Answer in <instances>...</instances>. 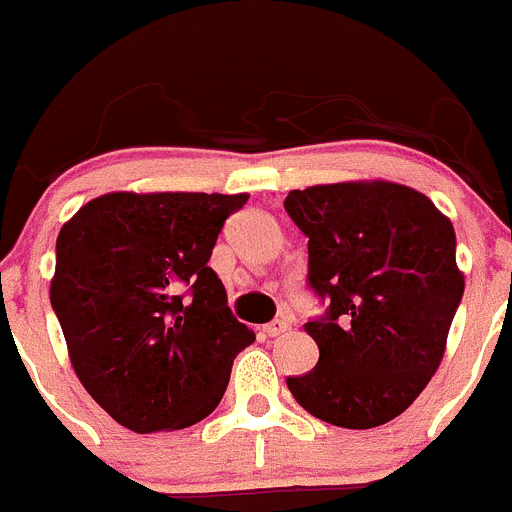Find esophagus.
<instances>
[{
  "label": "esophagus",
  "instance_id": "esophagus-1",
  "mask_svg": "<svg viewBox=\"0 0 512 512\" xmlns=\"http://www.w3.org/2000/svg\"><path fill=\"white\" fill-rule=\"evenodd\" d=\"M287 328H289L287 320H271V323H266L264 328H261V333H264V336H269V338H274V336H282Z\"/></svg>",
  "mask_w": 512,
  "mask_h": 512
}]
</instances>
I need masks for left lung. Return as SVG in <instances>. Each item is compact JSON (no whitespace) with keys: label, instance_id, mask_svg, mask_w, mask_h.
Segmentation results:
<instances>
[{"label":"left lung","instance_id":"obj_1","mask_svg":"<svg viewBox=\"0 0 512 512\" xmlns=\"http://www.w3.org/2000/svg\"><path fill=\"white\" fill-rule=\"evenodd\" d=\"M284 210L305 233L307 287L325 307L305 323L318 364L287 377L289 392L330 425L390 423L436 374L464 295L454 225L392 182L295 189Z\"/></svg>","mask_w":512,"mask_h":512}]
</instances>
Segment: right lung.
Wrapping results in <instances>:
<instances>
[{"mask_svg":"<svg viewBox=\"0 0 512 512\" xmlns=\"http://www.w3.org/2000/svg\"><path fill=\"white\" fill-rule=\"evenodd\" d=\"M248 194L112 192L56 241L51 305L99 408L135 433L179 431L220 405L253 333L207 266Z\"/></svg>","mask_w":512,"mask_h":512,"instance_id":"add662e5","label":"right lung"}]
</instances>
